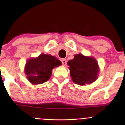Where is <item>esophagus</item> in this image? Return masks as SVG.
Segmentation results:
<instances>
[{
    "label": "esophagus",
    "mask_w": 125,
    "mask_h": 125,
    "mask_svg": "<svg viewBox=\"0 0 125 125\" xmlns=\"http://www.w3.org/2000/svg\"><path fill=\"white\" fill-rule=\"evenodd\" d=\"M61 62H62V63L63 65L64 66H65L67 63V60L66 59H62Z\"/></svg>",
    "instance_id": "obj_1"
}]
</instances>
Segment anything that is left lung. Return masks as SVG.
Returning <instances> with one entry per match:
<instances>
[{"label": "left lung", "mask_w": 125, "mask_h": 125, "mask_svg": "<svg viewBox=\"0 0 125 125\" xmlns=\"http://www.w3.org/2000/svg\"><path fill=\"white\" fill-rule=\"evenodd\" d=\"M67 64L70 66L72 79L74 83L83 86L91 83L97 79L99 69L94 58L77 54L73 59L67 62Z\"/></svg>", "instance_id": "1"}]
</instances>
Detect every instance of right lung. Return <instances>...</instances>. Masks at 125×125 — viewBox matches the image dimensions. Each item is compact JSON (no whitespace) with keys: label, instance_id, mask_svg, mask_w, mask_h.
Wrapping results in <instances>:
<instances>
[{"label":"right lung","instance_id":"1","mask_svg":"<svg viewBox=\"0 0 125 125\" xmlns=\"http://www.w3.org/2000/svg\"><path fill=\"white\" fill-rule=\"evenodd\" d=\"M61 62L54 56L42 54L36 59H30L25 66V73L31 83L37 84L49 79L52 70L61 65Z\"/></svg>","mask_w":125,"mask_h":125}]
</instances>
